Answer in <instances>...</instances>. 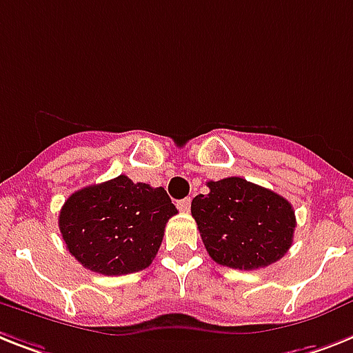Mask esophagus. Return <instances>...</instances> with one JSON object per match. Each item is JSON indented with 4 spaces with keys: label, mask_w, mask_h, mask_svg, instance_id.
<instances>
[{
    "label": "esophagus",
    "mask_w": 353,
    "mask_h": 353,
    "mask_svg": "<svg viewBox=\"0 0 353 353\" xmlns=\"http://www.w3.org/2000/svg\"><path fill=\"white\" fill-rule=\"evenodd\" d=\"M176 205H179V209L180 211H183V212H188L189 209H191V198H183V200H180L179 203H176Z\"/></svg>",
    "instance_id": "obj_1"
}]
</instances>
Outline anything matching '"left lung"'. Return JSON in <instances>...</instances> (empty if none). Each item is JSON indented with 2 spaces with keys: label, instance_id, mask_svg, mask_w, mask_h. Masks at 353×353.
<instances>
[{
  "label": "left lung",
  "instance_id": "obj_1",
  "mask_svg": "<svg viewBox=\"0 0 353 353\" xmlns=\"http://www.w3.org/2000/svg\"><path fill=\"white\" fill-rule=\"evenodd\" d=\"M209 193L191 202V214L212 260L254 270L274 263L292 245L296 216L278 193L240 176L208 182Z\"/></svg>",
  "mask_w": 353,
  "mask_h": 353
}]
</instances>
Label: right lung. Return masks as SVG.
I'll return each mask as SVG.
<instances>
[{
    "instance_id": "add662e5",
    "label": "right lung",
    "mask_w": 353,
    "mask_h": 353,
    "mask_svg": "<svg viewBox=\"0 0 353 353\" xmlns=\"http://www.w3.org/2000/svg\"><path fill=\"white\" fill-rule=\"evenodd\" d=\"M176 208L164 188L126 174L75 191L59 214L66 249L84 269L104 276L150 267Z\"/></svg>"
}]
</instances>
